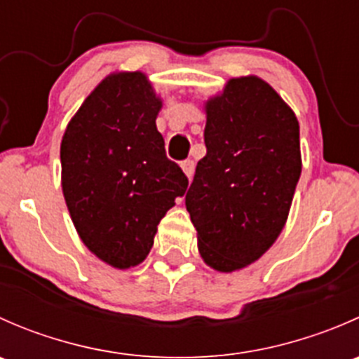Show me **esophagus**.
<instances>
[{"instance_id":"esophagus-1","label":"esophagus","mask_w":359,"mask_h":359,"mask_svg":"<svg viewBox=\"0 0 359 359\" xmlns=\"http://www.w3.org/2000/svg\"><path fill=\"white\" fill-rule=\"evenodd\" d=\"M180 166H182V170H184V173H186L187 177H193V173H194V161L193 159H184L182 163H180Z\"/></svg>"}]
</instances>
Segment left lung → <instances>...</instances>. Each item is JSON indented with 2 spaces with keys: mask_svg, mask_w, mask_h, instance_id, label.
<instances>
[{
  "mask_svg": "<svg viewBox=\"0 0 359 359\" xmlns=\"http://www.w3.org/2000/svg\"><path fill=\"white\" fill-rule=\"evenodd\" d=\"M205 146L186 208L203 260L231 273L255 262L287 222L302 170L299 121L266 81L231 79L206 106Z\"/></svg>",
  "mask_w": 359,
  "mask_h": 359,
  "instance_id": "8db88e82",
  "label": "left lung"
}]
</instances>
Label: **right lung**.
<instances>
[{
    "label": "right lung",
    "instance_id": "right-lung-1",
    "mask_svg": "<svg viewBox=\"0 0 359 359\" xmlns=\"http://www.w3.org/2000/svg\"><path fill=\"white\" fill-rule=\"evenodd\" d=\"M161 102L142 72L104 79L67 125L62 191L83 243L126 269L151 252L159 220L187 189L156 128Z\"/></svg>",
    "mask_w": 359,
    "mask_h": 359
}]
</instances>
